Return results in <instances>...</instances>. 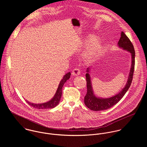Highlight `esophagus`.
I'll return each instance as SVG.
<instances>
[{
  "label": "esophagus",
  "instance_id": "1",
  "mask_svg": "<svg viewBox=\"0 0 147 147\" xmlns=\"http://www.w3.org/2000/svg\"><path fill=\"white\" fill-rule=\"evenodd\" d=\"M80 69L78 68H75L73 69L72 71V75L74 76H78V75H79L80 74Z\"/></svg>",
  "mask_w": 147,
  "mask_h": 147
}]
</instances>
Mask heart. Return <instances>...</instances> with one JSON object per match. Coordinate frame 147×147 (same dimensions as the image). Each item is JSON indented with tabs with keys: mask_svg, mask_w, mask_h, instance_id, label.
I'll return each instance as SVG.
<instances>
[{
	"mask_svg": "<svg viewBox=\"0 0 147 147\" xmlns=\"http://www.w3.org/2000/svg\"><path fill=\"white\" fill-rule=\"evenodd\" d=\"M84 44L88 46L83 54V58L86 61L94 59L101 53L103 48L102 42L94 34H90L87 37L84 41Z\"/></svg>",
	"mask_w": 147,
	"mask_h": 147,
	"instance_id": "obj_1",
	"label": "heart"
}]
</instances>
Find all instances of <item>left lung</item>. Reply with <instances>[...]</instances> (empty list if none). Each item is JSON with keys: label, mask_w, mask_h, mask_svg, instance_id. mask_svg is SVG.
I'll list each match as a JSON object with an SVG mask.
<instances>
[{"label": "left lung", "mask_w": 147, "mask_h": 147, "mask_svg": "<svg viewBox=\"0 0 147 147\" xmlns=\"http://www.w3.org/2000/svg\"><path fill=\"white\" fill-rule=\"evenodd\" d=\"M118 46L124 50H126L131 54V64L127 83L125 87L119 93L114 96L105 98L97 97L94 94L93 90L90 76L89 74L90 67L87 68L86 74L87 93L86 96L84 97V104L86 107L93 111L105 110L110 109L113 106L115 105L123 98L131 84L135 67V52L132 43L123 32H121L120 39L118 42Z\"/></svg>", "instance_id": "1"}]
</instances>
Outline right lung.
Returning <instances> with one entry per match:
<instances>
[{
    "instance_id": "obj_1",
    "label": "right lung",
    "mask_w": 147,
    "mask_h": 147,
    "mask_svg": "<svg viewBox=\"0 0 147 147\" xmlns=\"http://www.w3.org/2000/svg\"><path fill=\"white\" fill-rule=\"evenodd\" d=\"M71 76V72H68L63 77V79L60 82V83L58 85V87L57 88V90L56 91V93L54 97L49 101L46 102H44L42 104H34L32 103L29 101H26L27 103L33 107L38 109H52L55 107H56L57 105L59 104V101L61 100L62 94V87L64 84L67 82V80H68L70 78Z\"/></svg>"
}]
</instances>
